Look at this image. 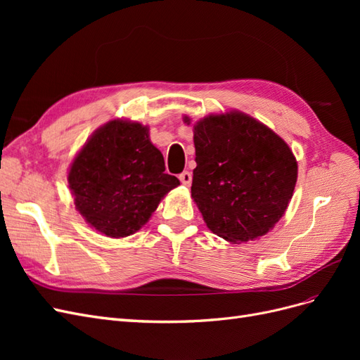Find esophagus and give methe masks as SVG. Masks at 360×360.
Instances as JSON below:
<instances>
[{"instance_id":"34e87169","label":"esophagus","mask_w":360,"mask_h":360,"mask_svg":"<svg viewBox=\"0 0 360 360\" xmlns=\"http://www.w3.org/2000/svg\"><path fill=\"white\" fill-rule=\"evenodd\" d=\"M179 179H180V181H181V184H184V186H191V183H192V174H191L189 171L181 172L180 176H179Z\"/></svg>"}]
</instances>
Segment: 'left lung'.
<instances>
[{"label":"left lung","mask_w":360,"mask_h":360,"mask_svg":"<svg viewBox=\"0 0 360 360\" xmlns=\"http://www.w3.org/2000/svg\"><path fill=\"white\" fill-rule=\"evenodd\" d=\"M193 144L191 192L210 231L238 245L274 230L297 181V162L285 141L231 111L200 120Z\"/></svg>","instance_id":"left-lung-1"}]
</instances>
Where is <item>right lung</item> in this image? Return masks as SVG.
Listing matches in <instances>:
<instances>
[{"label":"right lung","mask_w":360,"mask_h":360,"mask_svg":"<svg viewBox=\"0 0 360 360\" xmlns=\"http://www.w3.org/2000/svg\"><path fill=\"white\" fill-rule=\"evenodd\" d=\"M68 180L76 210L94 230L115 238L136 233L180 184L165 174L148 127L126 120L96 130L73 159Z\"/></svg>","instance_id":"right-lung-1"}]
</instances>
